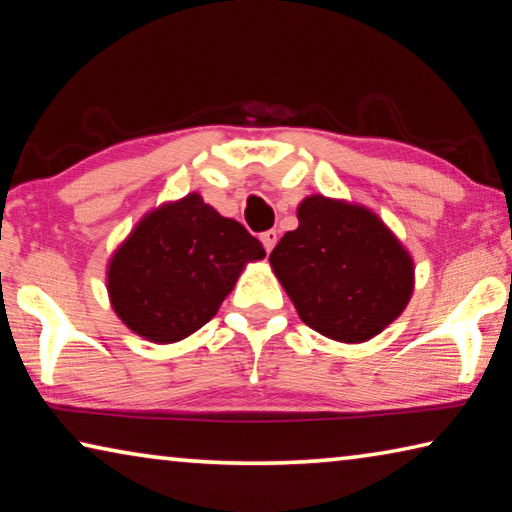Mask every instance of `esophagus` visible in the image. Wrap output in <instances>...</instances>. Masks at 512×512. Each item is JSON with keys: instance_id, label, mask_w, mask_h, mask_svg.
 <instances>
[{"instance_id": "obj_1", "label": "esophagus", "mask_w": 512, "mask_h": 512, "mask_svg": "<svg viewBox=\"0 0 512 512\" xmlns=\"http://www.w3.org/2000/svg\"><path fill=\"white\" fill-rule=\"evenodd\" d=\"M259 239H262L266 253H271V250L277 244V230H266V232H262V237H259Z\"/></svg>"}]
</instances>
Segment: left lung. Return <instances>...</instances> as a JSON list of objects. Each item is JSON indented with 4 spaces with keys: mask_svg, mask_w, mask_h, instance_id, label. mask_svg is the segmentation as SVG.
Returning <instances> with one entry per match:
<instances>
[{
    "mask_svg": "<svg viewBox=\"0 0 512 512\" xmlns=\"http://www.w3.org/2000/svg\"><path fill=\"white\" fill-rule=\"evenodd\" d=\"M268 262L302 323L343 343L372 339L413 293V262L393 232L366 207L325 196L300 203L298 228Z\"/></svg>",
    "mask_w": 512,
    "mask_h": 512,
    "instance_id": "8db88e82",
    "label": "left lung"
}]
</instances>
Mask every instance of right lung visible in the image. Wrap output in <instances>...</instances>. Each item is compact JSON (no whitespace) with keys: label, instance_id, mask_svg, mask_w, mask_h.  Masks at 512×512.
<instances>
[{"label":"right lung","instance_id":"add662e5","mask_svg":"<svg viewBox=\"0 0 512 512\" xmlns=\"http://www.w3.org/2000/svg\"><path fill=\"white\" fill-rule=\"evenodd\" d=\"M266 253L198 194L146 214L108 266L112 309L135 334L173 343L201 329L248 262Z\"/></svg>","mask_w":512,"mask_h":512}]
</instances>
